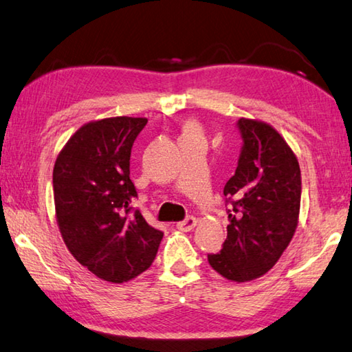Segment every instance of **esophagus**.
Masks as SVG:
<instances>
[{
	"label": "esophagus",
	"instance_id": "34e87169",
	"mask_svg": "<svg viewBox=\"0 0 352 352\" xmlns=\"http://www.w3.org/2000/svg\"><path fill=\"white\" fill-rule=\"evenodd\" d=\"M197 226V219L195 217H192V215H189V217H186V219H184L183 221H180L177 225V228L180 229V231H184V232H188V231H192V229Z\"/></svg>",
	"mask_w": 352,
	"mask_h": 352
}]
</instances>
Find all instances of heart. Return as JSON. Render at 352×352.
<instances>
[{
    "label": "heart",
    "mask_w": 352,
    "mask_h": 352,
    "mask_svg": "<svg viewBox=\"0 0 352 352\" xmlns=\"http://www.w3.org/2000/svg\"><path fill=\"white\" fill-rule=\"evenodd\" d=\"M189 129H194V127H186V131H189Z\"/></svg>",
    "instance_id": "1"
}]
</instances>
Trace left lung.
I'll list each match as a JSON object with an SVG mask.
<instances>
[{"label": "left lung", "mask_w": 352, "mask_h": 352, "mask_svg": "<svg viewBox=\"0 0 352 352\" xmlns=\"http://www.w3.org/2000/svg\"><path fill=\"white\" fill-rule=\"evenodd\" d=\"M241 149L225 184L228 237L208 254L214 270L232 282L258 278L277 263L296 232L302 197L297 157L263 121L240 118Z\"/></svg>", "instance_id": "left-lung-1"}]
</instances>
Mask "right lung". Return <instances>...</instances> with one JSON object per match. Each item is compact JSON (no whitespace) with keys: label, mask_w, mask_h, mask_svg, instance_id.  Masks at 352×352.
I'll list each match as a JSON object with an SVG mask.
<instances>
[{"label":"right lung","mask_w":352,"mask_h":352,"mask_svg":"<svg viewBox=\"0 0 352 352\" xmlns=\"http://www.w3.org/2000/svg\"><path fill=\"white\" fill-rule=\"evenodd\" d=\"M146 118L115 117L80 127L54 168L60 232L76 261L106 282L123 283L154 261L163 232L131 203L132 144Z\"/></svg>","instance_id":"obj_1"}]
</instances>
